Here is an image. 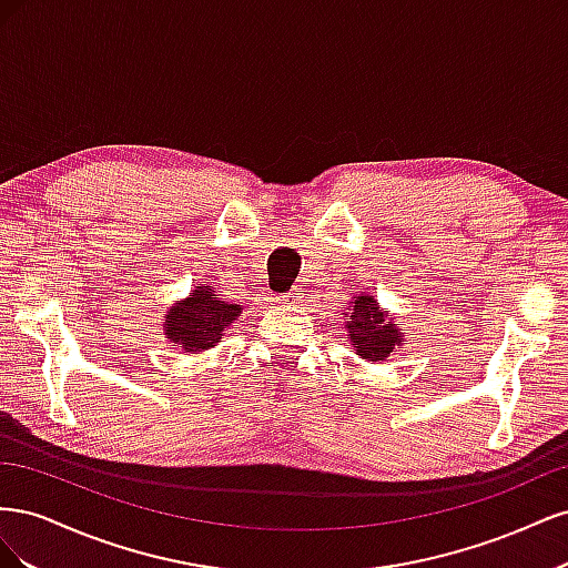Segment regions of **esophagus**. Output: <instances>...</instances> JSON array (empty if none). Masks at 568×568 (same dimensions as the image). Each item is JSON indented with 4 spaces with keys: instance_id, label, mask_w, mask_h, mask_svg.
I'll use <instances>...</instances> for the list:
<instances>
[{
    "instance_id": "1",
    "label": "esophagus",
    "mask_w": 568,
    "mask_h": 568,
    "mask_svg": "<svg viewBox=\"0 0 568 568\" xmlns=\"http://www.w3.org/2000/svg\"><path fill=\"white\" fill-rule=\"evenodd\" d=\"M301 298H303V288H291L288 294H284L280 301L284 305H296V303H301Z\"/></svg>"
}]
</instances>
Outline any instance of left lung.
Returning a JSON list of instances; mask_svg holds the SVG:
<instances>
[{"mask_svg":"<svg viewBox=\"0 0 568 568\" xmlns=\"http://www.w3.org/2000/svg\"><path fill=\"white\" fill-rule=\"evenodd\" d=\"M346 315V332L355 353L367 363H384V359L403 346V332L393 324L388 311L369 294H357L351 301Z\"/></svg>","mask_w":568,"mask_h":568,"instance_id":"obj_1","label":"left lung"}]
</instances>
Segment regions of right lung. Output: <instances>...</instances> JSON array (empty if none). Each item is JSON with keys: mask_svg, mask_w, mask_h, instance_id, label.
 <instances>
[{"mask_svg": "<svg viewBox=\"0 0 568 568\" xmlns=\"http://www.w3.org/2000/svg\"><path fill=\"white\" fill-rule=\"evenodd\" d=\"M244 307L217 298L211 286H196L194 294L170 305L165 315V338L182 353H201L213 348L225 336L227 326L242 315Z\"/></svg>", "mask_w": 568, "mask_h": 568, "instance_id": "add662e5", "label": "right lung"}]
</instances>
